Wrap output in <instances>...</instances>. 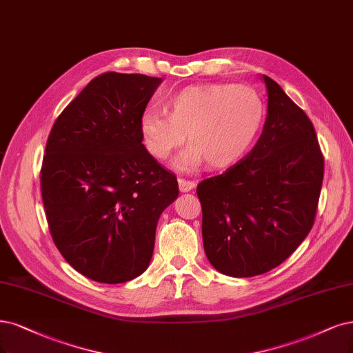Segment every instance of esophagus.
Masks as SVG:
<instances>
[{"label":"esophagus","mask_w":353,"mask_h":353,"mask_svg":"<svg viewBox=\"0 0 353 353\" xmlns=\"http://www.w3.org/2000/svg\"><path fill=\"white\" fill-rule=\"evenodd\" d=\"M178 185H179V191H181V192H188V191H191L194 187H196V182L179 178V179H178Z\"/></svg>","instance_id":"34e87169"}]
</instances>
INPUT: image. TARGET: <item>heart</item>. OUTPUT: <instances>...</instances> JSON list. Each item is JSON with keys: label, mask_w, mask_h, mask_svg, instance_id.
<instances>
[{"label": "heart", "mask_w": 353, "mask_h": 353, "mask_svg": "<svg viewBox=\"0 0 353 353\" xmlns=\"http://www.w3.org/2000/svg\"><path fill=\"white\" fill-rule=\"evenodd\" d=\"M166 111L149 108L141 114L145 149L163 161L187 134L191 145L174 161V168L191 171L204 161L214 169L241 161L263 127L265 105L254 88L214 83L178 92L168 101Z\"/></svg>", "instance_id": "1"}]
</instances>
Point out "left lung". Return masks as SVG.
Instances as JSON below:
<instances>
[{
	"label": "left lung",
	"mask_w": 353,
	"mask_h": 353,
	"mask_svg": "<svg viewBox=\"0 0 353 353\" xmlns=\"http://www.w3.org/2000/svg\"><path fill=\"white\" fill-rule=\"evenodd\" d=\"M267 118L252 150L201 181L203 245L217 272L251 277L282 264L314 225L324 159L307 114L270 77Z\"/></svg>",
	"instance_id": "obj_1"
}]
</instances>
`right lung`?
<instances>
[{
  "label": "right lung",
  "mask_w": 353,
  "mask_h": 353,
  "mask_svg": "<svg viewBox=\"0 0 353 353\" xmlns=\"http://www.w3.org/2000/svg\"><path fill=\"white\" fill-rule=\"evenodd\" d=\"M162 79L103 72L57 118L41 171L46 221L72 269L124 283L152 260L178 182L144 148L140 117Z\"/></svg>",
  "instance_id": "add662e5"
}]
</instances>
